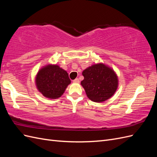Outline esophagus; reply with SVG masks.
I'll return each mask as SVG.
<instances>
[{
  "label": "esophagus",
  "mask_w": 157,
  "mask_h": 157,
  "mask_svg": "<svg viewBox=\"0 0 157 157\" xmlns=\"http://www.w3.org/2000/svg\"><path fill=\"white\" fill-rule=\"evenodd\" d=\"M73 82L74 83H78L79 82V79L78 78H75V80H73Z\"/></svg>",
  "instance_id": "1"
}]
</instances>
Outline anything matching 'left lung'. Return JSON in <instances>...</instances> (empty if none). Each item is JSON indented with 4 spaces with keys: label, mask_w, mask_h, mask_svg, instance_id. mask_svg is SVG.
<instances>
[{
    "label": "left lung",
    "mask_w": 157,
    "mask_h": 157,
    "mask_svg": "<svg viewBox=\"0 0 157 157\" xmlns=\"http://www.w3.org/2000/svg\"><path fill=\"white\" fill-rule=\"evenodd\" d=\"M81 85L88 98L94 102H103L115 94L118 78L114 71L103 63L95 64L83 71Z\"/></svg>",
    "instance_id": "left-lung-1"
}]
</instances>
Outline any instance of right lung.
Wrapping results in <instances>:
<instances>
[{
	"instance_id": "add662e5",
	"label": "right lung",
	"mask_w": 157,
	"mask_h": 157,
	"mask_svg": "<svg viewBox=\"0 0 157 157\" xmlns=\"http://www.w3.org/2000/svg\"><path fill=\"white\" fill-rule=\"evenodd\" d=\"M36 85L44 96L57 99L61 96L71 83L69 75L57 65H49L42 68L36 77Z\"/></svg>"
}]
</instances>
